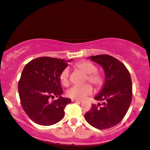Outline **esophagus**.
I'll return each mask as SVG.
<instances>
[{
	"label": "esophagus",
	"instance_id": "34e87169",
	"mask_svg": "<svg viewBox=\"0 0 150 150\" xmlns=\"http://www.w3.org/2000/svg\"><path fill=\"white\" fill-rule=\"evenodd\" d=\"M72 102H79V103H81L83 101L82 100H78V99H72Z\"/></svg>",
	"mask_w": 150,
	"mask_h": 150
}]
</instances>
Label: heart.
<instances>
[{
  "instance_id": "heart-1",
  "label": "heart",
  "mask_w": 150,
  "mask_h": 150,
  "mask_svg": "<svg viewBox=\"0 0 150 150\" xmlns=\"http://www.w3.org/2000/svg\"><path fill=\"white\" fill-rule=\"evenodd\" d=\"M76 70L86 74L85 82L88 81L92 84L96 88L99 89L104 84V78L101 72H98L97 66L88 61H82L77 63L74 66ZM59 80L63 85H69V71L65 69L59 75ZM93 89L91 85L85 84L82 86H74L70 88L67 92L69 98L76 99H83L87 96L92 94Z\"/></svg>"
}]
</instances>
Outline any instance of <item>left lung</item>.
I'll return each instance as SVG.
<instances>
[{
	"instance_id": "1",
	"label": "left lung",
	"mask_w": 150,
	"mask_h": 150,
	"mask_svg": "<svg viewBox=\"0 0 150 150\" xmlns=\"http://www.w3.org/2000/svg\"><path fill=\"white\" fill-rule=\"evenodd\" d=\"M88 58L101 66L105 71V80L101 91L94 97L96 100L103 103L92 104L85 118L93 127L108 129L122 120L131 104V76L125 65L112 56L96 55Z\"/></svg>"
}]
</instances>
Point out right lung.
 Listing matches in <instances>:
<instances>
[{"label":"right lung","mask_w":150,"mask_h":150,"mask_svg":"<svg viewBox=\"0 0 150 150\" xmlns=\"http://www.w3.org/2000/svg\"><path fill=\"white\" fill-rule=\"evenodd\" d=\"M71 60L50 57L33 59L23 69L18 81V94L23 109L35 123L42 126L54 125L64 117V108L71 103L62 98L59 75ZM58 97L52 102L50 98Z\"/></svg>","instance_id":"right-lung-1"}]
</instances>
